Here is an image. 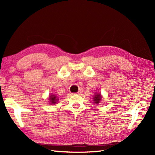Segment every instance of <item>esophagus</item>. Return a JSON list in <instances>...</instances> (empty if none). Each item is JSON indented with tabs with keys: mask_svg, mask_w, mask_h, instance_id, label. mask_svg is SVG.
Instances as JSON below:
<instances>
[{
	"mask_svg": "<svg viewBox=\"0 0 155 155\" xmlns=\"http://www.w3.org/2000/svg\"><path fill=\"white\" fill-rule=\"evenodd\" d=\"M82 92H83V91H82V90L78 91V92L77 93V94H81V93H82Z\"/></svg>",
	"mask_w": 155,
	"mask_h": 155,
	"instance_id": "obj_1",
	"label": "esophagus"
}]
</instances>
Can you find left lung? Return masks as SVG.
I'll list each match as a JSON object with an SVG mask.
<instances>
[{
    "label": "left lung",
    "instance_id": "8db88e82",
    "mask_svg": "<svg viewBox=\"0 0 155 155\" xmlns=\"http://www.w3.org/2000/svg\"><path fill=\"white\" fill-rule=\"evenodd\" d=\"M102 99V96L101 93H96L94 94V96L93 97V101L95 104H98L100 103V102Z\"/></svg>",
    "mask_w": 155,
    "mask_h": 155
}]
</instances>
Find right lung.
<instances>
[{
    "label": "right lung",
    "mask_w": 155,
    "mask_h": 155,
    "mask_svg": "<svg viewBox=\"0 0 155 155\" xmlns=\"http://www.w3.org/2000/svg\"><path fill=\"white\" fill-rule=\"evenodd\" d=\"M48 100L50 101V104H55L58 103V98H57V97L56 96V94H51L50 96H49V98Z\"/></svg>",
    "instance_id": "obj_1"
}]
</instances>
